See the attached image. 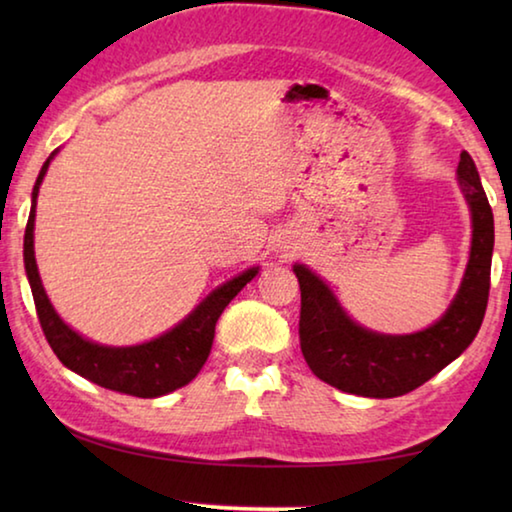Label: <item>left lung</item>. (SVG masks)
<instances>
[{"mask_svg":"<svg viewBox=\"0 0 512 512\" xmlns=\"http://www.w3.org/2000/svg\"><path fill=\"white\" fill-rule=\"evenodd\" d=\"M456 176L472 216L470 259L454 300L433 325L413 334L372 332L348 316L323 277L293 264L300 282V350L318 379L361 397H400L438 375L474 341L488 307L495 219L467 151Z\"/></svg>","mask_w":512,"mask_h":512,"instance_id":"obj_1","label":"left lung"}]
</instances>
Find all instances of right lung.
Wrapping results in <instances>:
<instances>
[{"label": "right lung", "instance_id": "1", "mask_svg": "<svg viewBox=\"0 0 512 512\" xmlns=\"http://www.w3.org/2000/svg\"><path fill=\"white\" fill-rule=\"evenodd\" d=\"M56 153L58 151L51 153L47 162L42 164L36 185H33L31 212L27 232H24V268H27L42 332H45L51 350L63 361L65 368L90 379L92 384L110 388V391L135 397H160L173 393L176 388H183L201 372L203 363L210 357L216 320L230 305V300L259 273V266L248 268V271L216 287L210 296L203 298L201 305L192 309V314H187L176 327L167 329L158 339L137 345H121V348L85 339L56 314L45 287H42L36 250H33L38 192Z\"/></svg>", "mask_w": 512, "mask_h": 512}]
</instances>
